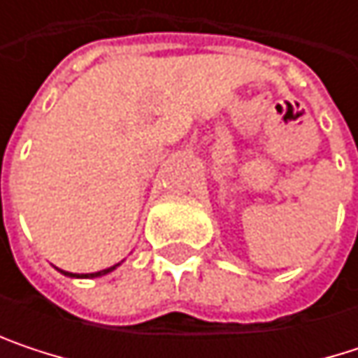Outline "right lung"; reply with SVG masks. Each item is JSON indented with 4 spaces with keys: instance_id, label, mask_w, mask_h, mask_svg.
<instances>
[{
    "instance_id": "add662e5",
    "label": "right lung",
    "mask_w": 358,
    "mask_h": 358,
    "mask_svg": "<svg viewBox=\"0 0 358 358\" xmlns=\"http://www.w3.org/2000/svg\"><path fill=\"white\" fill-rule=\"evenodd\" d=\"M120 265V263H117ZM117 265H113V267H108V269H101V271H95V273H83V275H78V273H70V271H62L64 275H70V278H99V275H106V273H109L111 269H115Z\"/></svg>"
}]
</instances>
